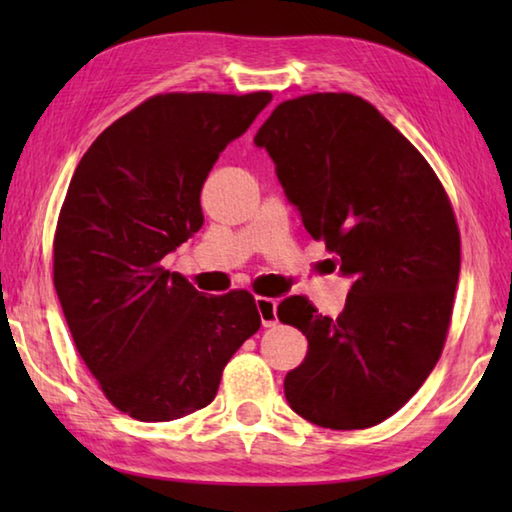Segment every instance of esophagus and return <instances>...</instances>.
I'll return each instance as SVG.
<instances>
[{
  "mask_svg": "<svg viewBox=\"0 0 512 512\" xmlns=\"http://www.w3.org/2000/svg\"><path fill=\"white\" fill-rule=\"evenodd\" d=\"M255 307L259 311V318H262L264 327H271L277 323V300L275 298H266V296H257L255 298Z\"/></svg>",
  "mask_w": 512,
  "mask_h": 512,
  "instance_id": "1",
  "label": "esophagus"
}]
</instances>
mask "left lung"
<instances>
[{
    "label": "left lung",
    "mask_w": 512,
    "mask_h": 512,
    "mask_svg": "<svg viewBox=\"0 0 512 512\" xmlns=\"http://www.w3.org/2000/svg\"><path fill=\"white\" fill-rule=\"evenodd\" d=\"M255 146L352 282L339 318L302 296L280 302L277 318L309 341L284 395L318 427H375L411 400L443 352L461 271L452 205L420 151L354 94L280 103Z\"/></svg>",
    "instance_id": "1"
}]
</instances>
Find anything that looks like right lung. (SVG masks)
<instances>
[{"label": "right lung", "instance_id": "1", "mask_svg": "<svg viewBox=\"0 0 512 512\" xmlns=\"http://www.w3.org/2000/svg\"><path fill=\"white\" fill-rule=\"evenodd\" d=\"M271 92L158 94L108 126L76 167L54 239V287L76 350L135 420L214 400L262 318L248 291L205 296L160 262L201 230V189Z\"/></svg>", "mask_w": 512, "mask_h": 512}]
</instances>
